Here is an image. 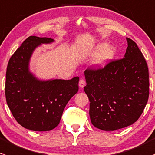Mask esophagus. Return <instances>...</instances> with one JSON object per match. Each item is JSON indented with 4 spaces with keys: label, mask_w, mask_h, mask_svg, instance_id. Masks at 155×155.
Here are the masks:
<instances>
[{
    "label": "esophagus",
    "mask_w": 155,
    "mask_h": 155,
    "mask_svg": "<svg viewBox=\"0 0 155 155\" xmlns=\"http://www.w3.org/2000/svg\"><path fill=\"white\" fill-rule=\"evenodd\" d=\"M85 84H86V81H84V79H81L80 80H79V87H80L81 88L84 87L85 86Z\"/></svg>",
    "instance_id": "1"
}]
</instances>
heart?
I'll return each instance as SVG.
<instances>
[{
    "mask_svg": "<svg viewBox=\"0 0 155 155\" xmlns=\"http://www.w3.org/2000/svg\"><path fill=\"white\" fill-rule=\"evenodd\" d=\"M115 54V48L100 43L94 48L91 52L92 56H97L95 59V64L98 66H104L113 58Z\"/></svg>",
    "mask_w": 155,
    "mask_h": 155,
    "instance_id": "1",
    "label": "heart"
}]
</instances>
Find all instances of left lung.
I'll return each instance as SVG.
<instances>
[{
  "instance_id": "obj_1",
  "label": "left lung",
  "mask_w": 155,
  "mask_h": 155,
  "mask_svg": "<svg viewBox=\"0 0 155 155\" xmlns=\"http://www.w3.org/2000/svg\"><path fill=\"white\" fill-rule=\"evenodd\" d=\"M124 57L104 68L84 71V87L90 101L91 123L96 128L114 131L132 125L140 118L149 96V69L137 44L127 37Z\"/></svg>"
}]
</instances>
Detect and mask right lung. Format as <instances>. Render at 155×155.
<instances>
[{"mask_svg": "<svg viewBox=\"0 0 155 155\" xmlns=\"http://www.w3.org/2000/svg\"><path fill=\"white\" fill-rule=\"evenodd\" d=\"M51 38L30 36L10 58L6 74V103L18 123L32 131H50L60 122L66 104L79 90L78 76L71 80L42 81L28 71L32 52Z\"/></svg>", "mask_w": 155, "mask_h": 155, "instance_id": "obj_1", "label": "right lung"}]
</instances>
